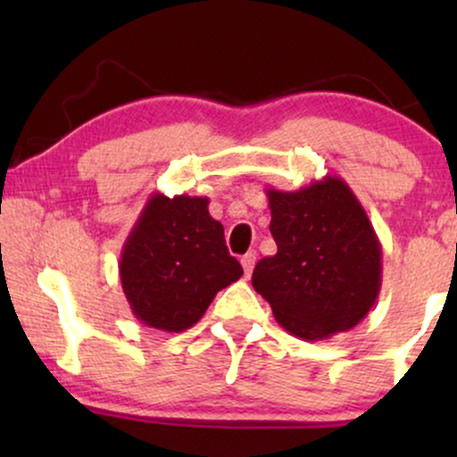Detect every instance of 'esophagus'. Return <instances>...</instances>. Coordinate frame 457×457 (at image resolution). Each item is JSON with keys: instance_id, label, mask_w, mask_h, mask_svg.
<instances>
[{"instance_id": "34e87169", "label": "esophagus", "mask_w": 457, "mask_h": 457, "mask_svg": "<svg viewBox=\"0 0 457 457\" xmlns=\"http://www.w3.org/2000/svg\"><path fill=\"white\" fill-rule=\"evenodd\" d=\"M255 260H258V253H255V251H246V253L243 255V258H240V264H243V269H245V275H246V277H249V275H251V270H253Z\"/></svg>"}]
</instances>
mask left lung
Instances as JSON below:
<instances>
[{
    "mask_svg": "<svg viewBox=\"0 0 457 457\" xmlns=\"http://www.w3.org/2000/svg\"><path fill=\"white\" fill-rule=\"evenodd\" d=\"M266 195L277 253L255 264V292L287 333L307 342L354 328L380 295L382 246L353 188L324 176Z\"/></svg>",
    "mask_w": 457,
    "mask_h": 457,
    "instance_id": "left-lung-1",
    "label": "left lung"
}]
</instances>
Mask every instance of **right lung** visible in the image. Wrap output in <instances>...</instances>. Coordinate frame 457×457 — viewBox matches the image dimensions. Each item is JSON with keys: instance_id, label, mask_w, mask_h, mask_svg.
<instances>
[{"instance_id": "add662e5", "label": "right lung", "mask_w": 457, "mask_h": 457, "mask_svg": "<svg viewBox=\"0 0 457 457\" xmlns=\"http://www.w3.org/2000/svg\"><path fill=\"white\" fill-rule=\"evenodd\" d=\"M118 269L133 316L167 333L191 328L217 292L243 277L223 225L208 212V197L162 193L145 202Z\"/></svg>"}]
</instances>
